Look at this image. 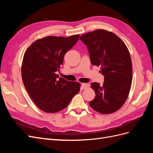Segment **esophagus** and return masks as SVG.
<instances>
[{"label": "esophagus", "mask_w": 153, "mask_h": 153, "mask_svg": "<svg viewBox=\"0 0 153 153\" xmlns=\"http://www.w3.org/2000/svg\"><path fill=\"white\" fill-rule=\"evenodd\" d=\"M88 87H89V85L87 84H82L81 85V88L82 89H85Z\"/></svg>", "instance_id": "esophagus-1"}]
</instances>
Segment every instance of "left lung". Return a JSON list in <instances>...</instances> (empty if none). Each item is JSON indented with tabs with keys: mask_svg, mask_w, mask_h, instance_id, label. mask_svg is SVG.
<instances>
[{
	"mask_svg": "<svg viewBox=\"0 0 153 153\" xmlns=\"http://www.w3.org/2000/svg\"><path fill=\"white\" fill-rule=\"evenodd\" d=\"M80 39L87 46L91 64L100 66L105 77L103 85L91 84L96 96L90 106L102 114L116 112L127 100L131 85L132 63L126 45L113 32L103 29L83 34Z\"/></svg>",
	"mask_w": 153,
	"mask_h": 153,
	"instance_id": "1",
	"label": "left lung"
}]
</instances>
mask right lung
<instances>
[{"label":"right lung","instance_id":"obj_1","mask_svg":"<svg viewBox=\"0 0 153 153\" xmlns=\"http://www.w3.org/2000/svg\"><path fill=\"white\" fill-rule=\"evenodd\" d=\"M80 35L68 38L48 36L39 39L27 49L22 64V77L30 98L47 113L65 108L80 91V84L59 78L55 72L63 63L66 53Z\"/></svg>","mask_w":153,"mask_h":153}]
</instances>
